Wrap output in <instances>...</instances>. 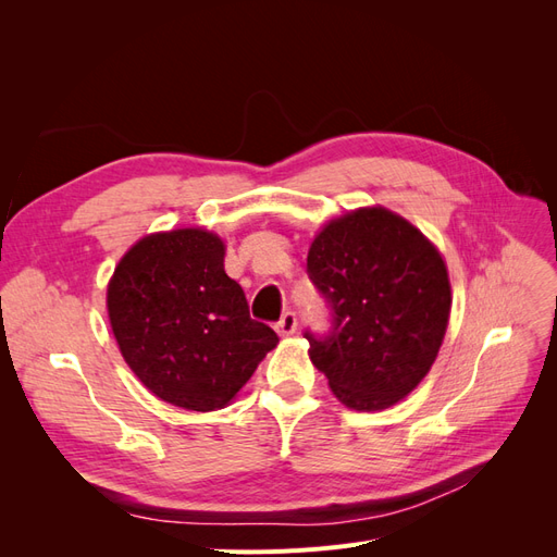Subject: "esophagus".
Returning <instances> with one entry per match:
<instances>
[{
  "mask_svg": "<svg viewBox=\"0 0 557 557\" xmlns=\"http://www.w3.org/2000/svg\"><path fill=\"white\" fill-rule=\"evenodd\" d=\"M276 332L281 336H293L297 332V315L293 311H285L283 318L276 323Z\"/></svg>",
  "mask_w": 557,
  "mask_h": 557,
  "instance_id": "esophagus-1",
  "label": "esophagus"
}]
</instances>
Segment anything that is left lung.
Wrapping results in <instances>:
<instances>
[{
    "instance_id": "8db88e82",
    "label": "left lung",
    "mask_w": 557,
    "mask_h": 557,
    "mask_svg": "<svg viewBox=\"0 0 557 557\" xmlns=\"http://www.w3.org/2000/svg\"><path fill=\"white\" fill-rule=\"evenodd\" d=\"M307 269L334 311L327 339L307 332L313 367L348 409L395 407L444 344L453 295L440 248L399 213L360 207L315 234Z\"/></svg>"
}]
</instances>
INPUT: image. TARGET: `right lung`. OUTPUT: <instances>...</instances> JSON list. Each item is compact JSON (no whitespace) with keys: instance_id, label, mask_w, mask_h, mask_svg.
<instances>
[{"instance_id":"add662e5","label":"right lung","mask_w":557,"mask_h":557,"mask_svg":"<svg viewBox=\"0 0 557 557\" xmlns=\"http://www.w3.org/2000/svg\"><path fill=\"white\" fill-rule=\"evenodd\" d=\"M107 311L134 376L185 411L227 407L278 344L250 318L225 274V242L205 227L141 237L113 269Z\"/></svg>"}]
</instances>
